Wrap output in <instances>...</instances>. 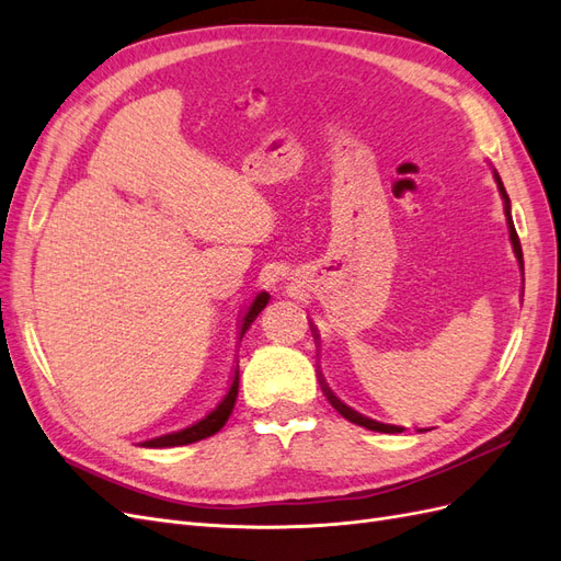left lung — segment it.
<instances>
[{
  "label": "left lung",
  "mask_w": 561,
  "mask_h": 561,
  "mask_svg": "<svg viewBox=\"0 0 561 561\" xmlns=\"http://www.w3.org/2000/svg\"><path fill=\"white\" fill-rule=\"evenodd\" d=\"M496 182H499V190H501V194H503V198H505V217H507V227H511V241H513L517 260H519V264H522V245H519V236H517V231H515L513 217H511V198H507V194H505V190H503V182H501L499 175H496ZM322 388H325V396H328V400L336 407V412H342V416H346L348 421L358 423V426H365V428H369V431H379V433H402V428H398V426H388V423L371 421V419H367V416H363V414H358V412H353L351 407H346L344 402H339V400L332 396V390H330L328 386H322Z\"/></svg>",
  "instance_id": "1"
}]
</instances>
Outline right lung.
<instances>
[{
	"label": "right lung",
	"instance_id": "1",
	"mask_svg": "<svg viewBox=\"0 0 561 561\" xmlns=\"http://www.w3.org/2000/svg\"><path fill=\"white\" fill-rule=\"evenodd\" d=\"M266 301H268V295H266V293L257 295V299L252 301V307H250L248 316L243 318L241 336H243L245 330L252 325V320L262 313V309L266 307ZM236 398H239V371H236V377H233V381H231V388H229V393L225 396V400L219 402L206 419H201L198 423H194V426L184 428V431H180V433H171V435L149 439V443H145V447H180V445H192V443H198V439H203V437L215 435L219 428L225 426L227 419L231 416Z\"/></svg>",
	"mask_w": 561,
	"mask_h": 561
}]
</instances>
